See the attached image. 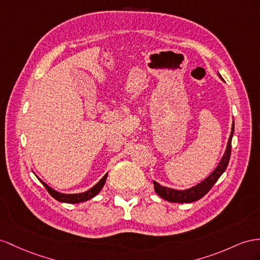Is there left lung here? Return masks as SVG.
<instances>
[{
    "label": "left lung",
    "instance_id": "left-lung-1",
    "mask_svg": "<svg viewBox=\"0 0 260 260\" xmlns=\"http://www.w3.org/2000/svg\"><path fill=\"white\" fill-rule=\"evenodd\" d=\"M217 75L223 80L222 76L219 75V73H217ZM233 134H234V121H233L229 142H228V145H226V149L221 158V160H219L218 165L216 166V168L213 170L211 174L204 179L203 181H201L200 183L196 184L194 187H191L189 189L177 190V189L164 187V185H161L160 183H158L157 181L152 180V182H154V189L156 191V193L160 198L167 200V201L175 202V203H191V202L198 201V200L204 197L210 191V189L213 187V185H214V183L218 180V178L223 175V172L226 170V168H228L230 157H231Z\"/></svg>",
    "mask_w": 260,
    "mask_h": 260
}]
</instances>
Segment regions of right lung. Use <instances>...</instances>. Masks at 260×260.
I'll list each match as a JSON object with an SVG mask.
<instances>
[{
    "mask_svg": "<svg viewBox=\"0 0 260 260\" xmlns=\"http://www.w3.org/2000/svg\"><path fill=\"white\" fill-rule=\"evenodd\" d=\"M37 177V176H36ZM38 178V177H37ZM106 178H108V172L103 176V178L100 180L96 184L93 185L91 189H89L88 191H84L81 192V193H62V192H59L55 189H52L51 187L44 182L42 179H39V181H41L44 187L47 189V191L49 192V194L55 198L57 201L59 202H63V203H71V204H75V203H81V202H85L88 201V200L94 198L95 196H98L100 193V191L102 190V188L104 187L105 181H106Z\"/></svg>",
    "mask_w": 260,
    "mask_h": 260,
    "instance_id": "1",
    "label": "right lung"
}]
</instances>
